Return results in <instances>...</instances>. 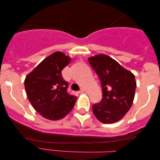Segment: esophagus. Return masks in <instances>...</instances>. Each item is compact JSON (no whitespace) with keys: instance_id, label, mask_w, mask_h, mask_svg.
I'll list each match as a JSON object with an SVG mask.
<instances>
[{"instance_id":"obj_1","label":"esophagus","mask_w":160,"mask_h":160,"mask_svg":"<svg viewBox=\"0 0 160 160\" xmlns=\"http://www.w3.org/2000/svg\"><path fill=\"white\" fill-rule=\"evenodd\" d=\"M85 92V89H82H82H80V92H80V93H81V92Z\"/></svg>"}]
</instances>
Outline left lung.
Listing matches in <instances>:
<instances>
[{"mask_svg": "<svg viewBox=\"0 0 160 160\" xmlns=\"http://www.w3.org/2000/svg\"><path fill=\"white\" fill-rule=\"evenodd\" d=\"M98 75L102 87V98L92 105L96 118L105 124L120 120L129 111L135 98V75L107 55L99 54L88 58Z\"/></svg>", "mask_w": 160, "mask_h": 160, "instance_id": "obj_1", "label": "left lung"}]
</instances>
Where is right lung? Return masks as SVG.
Returning a JSON list of instances; mask_svg holds the SVG:
<instances>
[{"mask_svg": "<svg viewBox=\"0 0 160 160\" xmlns=\"http://www.w3.org/2000/svg\"><path fill=\"white\" fill-rule=\"evenodd\" d=\"M71 60V57L57 51L43 59L25 78L24 83L29 102L46 119L60 120L74 108L77 97L68 93V82L62 75V71Z\"/></svg>", "mask_w": 160, "mask_h": 160, "instance_id": "1", "label": "right lung"}]
</instances>
